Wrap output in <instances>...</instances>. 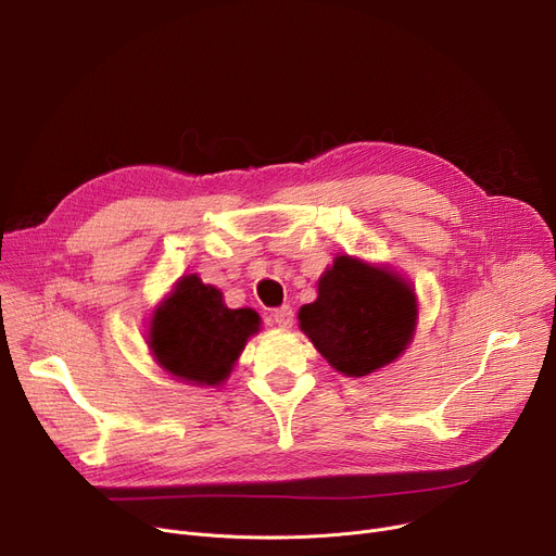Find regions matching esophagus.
Segmentation results:
<instances>
[{
	"mask_svg": "<svg viewBox=\"0 0 556 556\" xmlns=\"http://www.w3.org/2000/svg\"><path fill=\"white\" fill-rule=\"evenodd\" d=\"M273 317H275V325H277L279 329H290V327H293V323H295V315H293V308H290V306L277 308V311L273 313Z\"/></svg>",
	"mask_w": 556,
	"mask_h": 556,
	"instance_id": "1",
	"label": "esophagus"
}]
</instances>
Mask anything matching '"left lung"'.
I'll use <instances>...</instances> for the list:
<instances>
[{"label":"left lung","mask_w":556,"mask_h":556,"mask_svg":"<svg viewBox=\"0 0 556 556\" xmlns=\"http://www.w3.org/2000/svg\"><path fill=\"white\" fill-rule=\"evenodd\" d=\"M419 317L413 281L386 263L340 254L317 279V300L298 313L302 333L349 378L394 363L410 346Z\"/></svg>","instance_id":"8db88e82"}]
</instances>
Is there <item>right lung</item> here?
Returning <instances> with one entry per match:
<instances>
[{"label":"right lung","instance_id":"add662e5","mask_svg":"<svg viewBox=\"0 0 556 556\" xmlns=\"http://www.w3.org/2000/svg\"><path fill=\"white\" fill-rule=\"evenodd\" d=\"M261 331L254 308H227L223 293L185 275L155 306L146 344L153 361L175 381L198 388H220L248 340Z\"/></svg>","mask_w":556,"mask_h":556}]
</instances>
